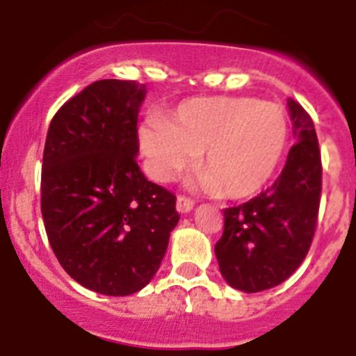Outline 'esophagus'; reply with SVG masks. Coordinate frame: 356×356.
Listing matches in <instances>:
<instances>
[{"mask_svg":"<svg viewBox=\"0 0 356 356\" xmlns=\"http://www.w3.org/2000/svg\"><path fill=\"white\" fill-rule=\"evenodd\" d=\"M194 209V201L187 196L176 197V210L180 213H187Z\"/></svg>","mask_w":356,"mask_h":356,"instance_id":"esophagus-1","label":"esophagus"}]
</instances>
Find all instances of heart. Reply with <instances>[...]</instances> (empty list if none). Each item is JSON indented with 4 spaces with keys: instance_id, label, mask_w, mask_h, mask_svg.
Returning <instances> with one entry per match:
<instances>
[{
    "instance_id": "heart-1",
    "label": "heart",
    "mask_w": 356,
    "mask_h": 356,
    "mask_svg": "<svg viewBox=\"0 0 356 356\" xmlns=\"http://www.w3.org/2000/svg\"><path fill=\"white\" fill-rule=\"evenodd\" d=\"M289 137L284 106L250 96L193 97L168 121L147 119L139 130L147 172L156 181H172L200 153L197 184L225 200L260 193L284 162Z\"/></svg>"
}]
</instances>
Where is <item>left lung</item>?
<instances>
[{
	"mask_svg": "<svg viewBox=\"0 0 356 356\" xmlns=\"http://www.w3.org/2000/svg\"><path fill=\"white\" fill-rule=\"evenodd\" d=\"M292 134L282 175L253 200L225 209L216 257L222 278L237 291L260 292L289 278L307 257L319 213L323 165L307 110L289 99Z\"/></svg>",
	"mask_w": 356,
	"mask_h": 356,
	"instance_id": "left-lung-1",
	"label": "left lung"
}]
</instances>
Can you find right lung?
<instances>
[{
	"label": "right lung",
	"mask_w": 356,
	"mask_h": 356,
	"mask_svg": "<svg viewBox=\"0 0 356 356\" xmlns=\"http://www.w3.org/2000/svg\"><path fill=\"white\" fill-rule=\"evenodd\" d=\"M146 85L99 80L58 108L44 144L40 210L64 271L105 296L140 291L178 225L176 196L137 163Z\"/></svg>",
	"instance_id": "1"
}]
</instances>
